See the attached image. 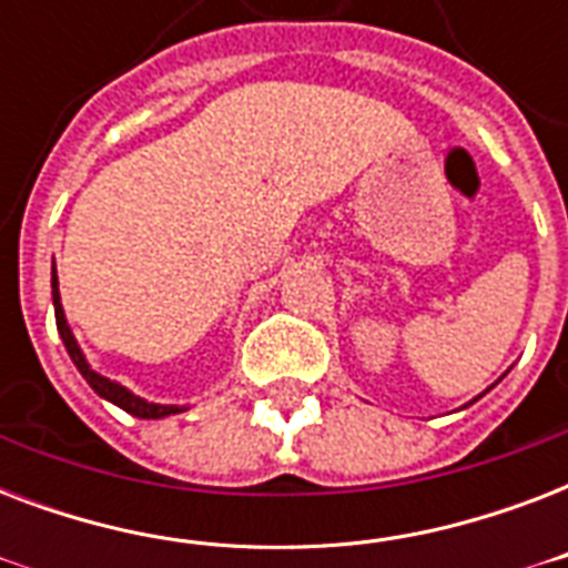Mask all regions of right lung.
<instances>
[{"label":"right lung","mask_w":568,"mask_h":568,"mask_svg":"<svg viewBox=\"0 0 568 568\" xmlns=\"http://www.w3.org/2000/svg\"><path fill=\"white\" fill-rule=\"evenodd\" d=\"M52 306H55V324H58V333H61V342H64V347H67V354H70L73 365L79 368V374H82V377L91 383V388L97 392V395L105 397V400H111V404H118L120 409H126V413L135 415V418H164V415L185 413V406L150 404V400H144V397L132 395L126 386H120V383H114V379L102 377V374L93 372L91 365H88V359L82 356V351H79V345H75L73 333H70V327H67L64 310H61V294H58L55 265H52Z\"/></svg>","instance_id":"obj_1"}]
</instances>
